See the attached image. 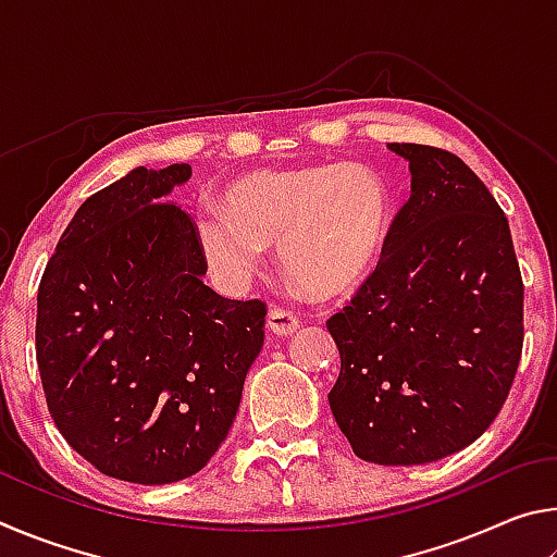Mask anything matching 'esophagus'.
<instances>
[{
    "label": "esophagus",
    "mask_w": 557,
    "mask_h": 557,
    "mask_svg": "<svg viewBox=\"0 0 557 557\" xmlns=\"http://www.w3.org/2000/svg\"><path fill=\"white\" fill-rule=\"evenodd\" d=\"M268 329L275 336H289L299 329V319L292 312H285V309L272 307L270 314H268Z\"/></svg>",
    "instance_id": "34e87169"
}]
</instances>
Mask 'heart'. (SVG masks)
I'll use <instances>...</instances> for the list:
<instances>
[{
  "mask_svg": "<svg viewBox=\"0 0 557 557\" xmlns=\"http://www.w3.org/2000/svg\"><path fill=\"white\" fill-rule=\"evenodd\" d=\"M221 208L196 215V238L225 285H248L277 240L282 270L317 297L361 285L393 223L388 186L361 164L260 169L233 178Z\"/></svg>",
  "mask_w": 557,
  "mask_h": 557,
  "instance_id": "heart-1",
  "label": "heart"
}]
</instances>
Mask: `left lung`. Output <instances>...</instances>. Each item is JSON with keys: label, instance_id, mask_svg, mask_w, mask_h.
<instances>
[{"label": "left lung", "instance_id": "obj_1", "mask_svg": "<svg viewBox=\"0 0 557 557\" xmlns=\"http://www.w3.org/2000/svg\"><path fill=\"white\" fill-rule=\"evenodd\" d=\"M410 199L351 305L329 319V393L356 457L428 465L465 449L508 398L523 348V282L504 211L459 157L388 145Z\"/></svg>", "mask_w": 557, "mask_h": 557}]
</instances>
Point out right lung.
I'll return each mask as SVG.
<instances>
[{
    "instance_id": "right-lung-1",
    "label": "right lung",
    "mask_w": 557,
    "mask_h": 557,
    "mask_svg": "<svg viewBox=\"0 0 557 557\" xmlns=\"http://www.w3.org/2000/svg\"><path fill=\"white\" fill-rule=\"evenodd\" d=\"M188 178V164L137 166L83 201L36 299L55 428L132 484L182 482L209 465L265 342V301L203 285L196 225L166 201Z\"/></svg>"
}]
</instances>
